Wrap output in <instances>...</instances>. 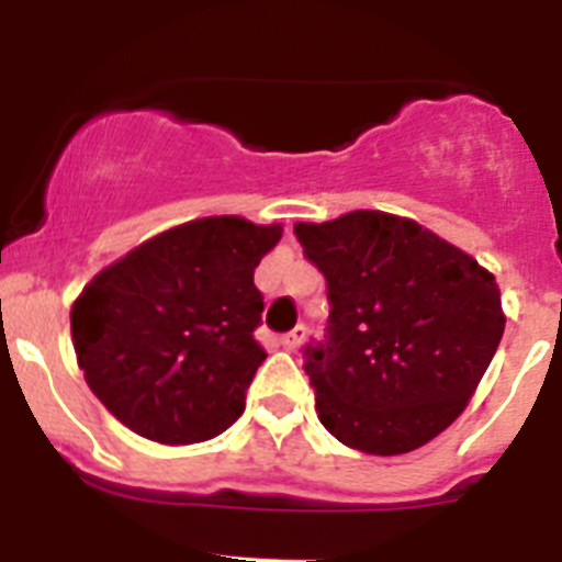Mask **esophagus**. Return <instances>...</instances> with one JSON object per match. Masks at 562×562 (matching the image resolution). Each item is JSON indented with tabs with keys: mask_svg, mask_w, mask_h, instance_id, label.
<instances>
[{
	"mask_svg": "<svg viewBox=\"0 0 562 562\" xmlns=\"http://www.w3.org/2000/svg\"><path fill=\"white\" fill-rule=\"evenodd\" d=\"M280 344L285 346L288 352H296L299 346L305 344V327H296V329H291V333H285L280 338Z\"/></svg>",
	"mask_w": 562,
	"mask_h": 562,
	"instance_id": "1",
	"label": "esophagus"
}]
</instances>
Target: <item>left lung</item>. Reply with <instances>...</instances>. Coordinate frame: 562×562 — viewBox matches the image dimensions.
Listing matches in <instances>:
<instances>
[{
	"mask_svg": "<svg viewBox=\"0 0 562 562\" xmlns=\"http://www.w3.org/2000/svg\"><path fill=\"white\" fill-rule=\"evenodd\" d=\"M327 277L324 344L307 346L318 422L349 449L405 454L474 396L505 333L496 277L413 218L352 210L293 224Z\"/></svg>",
	"mask_w": 562,
	"mask_h": 562,
	"instance_id": "obj_1",
	"label": "left lung"
}]
</instances>
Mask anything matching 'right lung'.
<instances>
[{
    "label": "right lung",
    "instance_id": "1",
    "mask_svg": "<svg viewBox=\"0 0 562 562\" xmlns=\"http://www.w3.org/2000/svg\"><path fill=\"white\" fill-rule=\"evenodd\" d=\"M282 224L207 216L144 240L71 305L77 363L124 427L166 447L222 435L266 349L255 269Z\"/></svg>",
    "mask_w": 562,
    "mask_h": 562
}]
</instances>
